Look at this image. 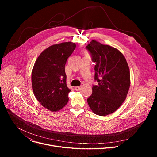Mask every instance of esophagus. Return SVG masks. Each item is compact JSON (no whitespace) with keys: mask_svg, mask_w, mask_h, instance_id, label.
Wrapping results in <instances>:
<instances>
[{"mask_svg":"<svg viewBox=\"0 0 157 157\" xmlns=\"http://www.w3.org/2000/svg\"><path fill=\"white\" fill-rule=\"evenodd\" d=\"M81 87L80 86H76V87H75V90L76 91H79L80 89H81Z\"/></svg>","mask_w":157,"mask_h":157,"instance_id":"obj_1","label":"esophagus"}]
</instances>
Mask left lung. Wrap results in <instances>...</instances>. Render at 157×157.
Instances as JSON below:
<instances>
[{"label":"left lung","instance_id":"obj_1","mask_svg":"<svg viewBox=\"0 0 157 157\" xmlns=\"http://www.w3.org/2000/svg\"><path fill=\"white\" fill-rule=\"evenodd\" d=\"M86 48L96 63L94 79L98 82L93 86V93L87 101L95 114L105 116L114 113L126 99L130 85L129 67L117 48L94 40Z\"/></svg>","mask_w":157,"mask_h":157}]
</instances>
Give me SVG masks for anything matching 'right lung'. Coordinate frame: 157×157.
<instances>
[{"label": "right lung", "mask_w": 157, "mask_h": 157, "mask_svg": "<svg viewBox=\"0 0 157 157\" xmlns=\"http://www.w3.org/2000/svg\"><path fill=\"white\" fill-rule=\"evenodd\" d=\"M76 48L71 41L53 44L37 58L32 72L34 95L43 107L52 112L63 108L71 91L66 85L65 64Z\"/></svg>", "instance_id": "add662e5"}]
</instances>
